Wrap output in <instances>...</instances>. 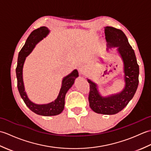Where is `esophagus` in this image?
<instances>
[{"instance_id":"obj_1","label":"esophagus","mask_w":151,"mask_h":151,"mask_svg":"<svg viewBox=\"0 0 151 151\" xmlns=\"http://www.w3.org/2000/svg\"><path fill=\"white\" fill-rule=\"evenodd\" d=\"M78 71L79 73L81 74V75H84L86 73V67L84 65H80L78 66Z\"/></svg>"}]
</instances>
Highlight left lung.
Returning <instances> with one entry per match:
<instances>
[{
  "label": "left lung",
  "instance_id": "1",
  "mask_svg": "<svg viewBox=\"0 0 151 151\" xmlns=\"http://www.w3.org/2000/svg\"><path fill=\"white\" fill-rule=\"evenodd\" d=\"M104 33L108 48L118 47L124 65V89L119 93L108 97H102L97 84L88 79L89 84V106L97 114L114 115L127 106L134 97L139 84V65L134 50L130 46L127 36L122 30L111 27H106Z\"/></svg>",
  "mask_w": 151,
  "mask_h": 151
}]
</instances>
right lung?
<instances>
[{
    "label": "right lung",
    "instance_id": "obj_1",
    "mask_svg": "<svg viewBox=\"0 0 151 151\" xmlns=\"http://www.w3.org/2000/svg\"><path fill=\"white\" fill-rule=\"evenodd\" d=\"M49 30L46 27H41L34 30L28 36L18 55L17 65L16 67V76L17 79V88L22 100L27 107L31 111L37 115L43 116H53L62 113L65 105V97L67 91L71 88L75 82V80L78 76V70L75 69L69 75L65 76L62 80L59 95L55 101L49 104H37L32 102L25 92L24 86L22 79V68L26 57L29 55L34 49L35 46L45 37L49 33Z\"/></svg>",
    "mask_w": 151,
    "mask_h": 151
}]
</instances>
